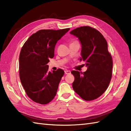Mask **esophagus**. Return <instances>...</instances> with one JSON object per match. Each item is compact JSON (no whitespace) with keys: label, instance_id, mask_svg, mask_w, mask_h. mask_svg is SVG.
<instances>
[{"label":"esophagus","instance_id":"esophagus-1","mask_svg":"<svg viewBox=\"0 0 131 131\" xmlns=\"http://www.w3.org/2000/svg\"><path fill=\"white\" fill-rule=\"evenodd\" d=\"M64 73H65V74H70L71 73V72L70 70H66L64 71Z\"/></svg>","mask_w":131,"mask_h":131}]
</instances>
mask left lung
I'll return each instance as SVG.
<instances>
[{
    "label": "left lung",
    "instance_id": "obj_1",
    "mask_svg": "<svg viewBox=\"0 0 131 131\" xmlns=\"http://www.w3.org/2000/svg\"><path fill=\"white\" fill-rule=\"evenodd\" d=\"M70 34L77 37L81 44L80 61L86 62L84 73L73 70L74 91L85 101L97 99L108 88L112 77L113 59L108 43L103 35L89 26L77 28Z\"/></svg>",
    "mask_w": 131,
    "mask_h": 131
}]
</instances>
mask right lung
<instances>
[{
    "instance_id": "right-lung-1",
    "label": "right lung",
    "mask_w": 131,
    "mask_h": 131,
    "mask_svg": "<svg viewBox=\"0 0 131 131\" xmlns=\"http://www.w3.org/2000/svg\"><path fill=\"white\" fill-rule=\"evenodd\" d=\"M69 30H40L31 35L22 47L19 78L27 96L35 102L46 104L56 96L64 72L61 69L49 72L47 64L54 57L56 43Z\"/></svg>"
}]
</instances>
